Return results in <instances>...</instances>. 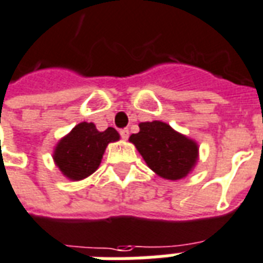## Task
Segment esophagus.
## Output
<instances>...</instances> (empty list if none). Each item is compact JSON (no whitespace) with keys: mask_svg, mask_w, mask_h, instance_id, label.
<instances>
[{"mask_svg":"<svg viewBox=\"0 0 263 263\" xmlns=\"http://www.w3.org/2000/svg\"><path fill=\"white\" fill-rule=\"evenodd\" d=\"M120 136H121L124 140H127L128 136H129V129H128V128H123V129H120Z\"/></svg>","mask_w":263,"mask_h":263,"instance_id":"1","label":"esophagus"}]
</instances>
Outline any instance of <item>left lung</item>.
Segmentation results:
<instances>
[{"label":"left lung","mask_w":263,"mask_h":263,"mask_svg":"<svg viewBox=\"0 0 263 263\" xmlns=\"http://www.w3.org/2000/svg\"><path fill=\"white\" fill-rule=\"evenodd\" d=\"M140 131L129 136L143 160L157 175L168 180L187 176L198 158V146L162 121L140 123Z\"/></svg>","instance_id":"8db88e82"}]
</instances>
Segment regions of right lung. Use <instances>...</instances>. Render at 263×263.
I'll list each match as a JSON object with an SVG mask.
<instances>
[{
    "label": "right lung",
    "instance_id": "1",
    "mask_svg": "<svg viewBox=\"0 0 263 263\" xmlns=\"http://www.w3.org/2000/svg\"><path fill=\"white\" fill-rule=\"evenodd\" d=\"M115 128L99 132L92 123L78 124L60 140L54 161L60 171L72 180H82L98 169L107 143L119 140Z\"/></svg>",
    "mask_w": 263,
    "mask_h": 263
}]
</instances>
